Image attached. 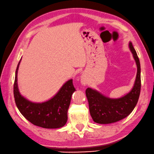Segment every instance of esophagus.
I'll return each mask as SVG.
<instances>
[{"instance_id": "1", "label": "esophagus", "mask_w": 154, "mask_h": 154, "mask_svg": "<svg viewBox=\"0 0 154 154\" xmlns=\"http://www.w3.org/2000/svg\"><path fill=\"white\" fill-rule=\"evenodd\" d=\"M80 81H81V84L82 85H84V86H85V85H87V80H85L84 78H82L81 80H80Z\"/></svg>"}]
</instances>
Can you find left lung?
I'll use <instances>...</instances> for the list:
<instances>
[{"mask_svg":"<svg viewBox=\"0 0 154 154\" xmlns=\"http://www.w3.org/2000/svg\"><path fill=\"white\" fill-rule=\"evenodd\" d=\"M129 47L137 65L136 80L131 90L118 98H110L89 87L85 91L89 112L96 123L110 124L119 121L128 116L138 103L141 87L140 64L131 42H129Z\"/></svg>","mask_w":154,"mask_h":154,"instance_id":"1","label":"left lung"}]
</instances>
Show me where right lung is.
<instances>
[{"label":"right lung","instance_id":"add662e5","mask_svg":"<svg viewBox=\"0 0 154 154\" xmlns=\"http://www.w3.org/2000/svg\"><path fill=\"white\" fill-rule=\"evenodd\" d=\"M20 60L16 70L14 96L21 114L31 123L42 128L57 129L63 127L67 121L71 98L75 91L72 79L66 82L51 99L42 103H34L21 95L18 89L17 75Z\"/></svg>","mask_w":154,"mask_h":154}]
</instances>
